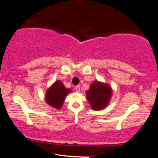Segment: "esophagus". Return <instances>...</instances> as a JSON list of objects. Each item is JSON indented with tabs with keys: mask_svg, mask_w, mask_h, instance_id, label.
<instances>
[{
	"mask_svg": "<svg viewBox=\"0 0 158 158\" xmlns=\"http://www.w3.org/2000/svg\"><path fill=\"white\" fill-rule=\"evenodd\" d=\"M75 90L77 92H80V85H77V86L75 87Z\"/></svg>",
	"mask_w": 158,
	"mask_h": 158,
	"instance_id": "esophagus-1",
	"label": "esophagus"
}]
</instances>
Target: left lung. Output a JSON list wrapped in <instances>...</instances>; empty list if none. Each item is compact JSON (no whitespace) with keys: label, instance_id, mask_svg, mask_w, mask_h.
Wrapping results in <instances>:
<instances>
[{"label":"left lung","instance_id":"8db88e82","mask_svg":"<svg viewBox=\"0 0 158 158\" xmlns=\"http://www.w3.org/2000/svg\"><path fill=\"white\" fill-rule=\"evenodd\" d=\"M113 94L111 86L98 80L93 81L85 92L86 98L94 111H100L109 105Z\"/></svg>","mask_w":158,"mask_h":158}]
</instances>
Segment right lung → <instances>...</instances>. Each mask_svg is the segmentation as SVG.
Wrapping results in <instances>:
<instances>
[{"label": "right lung", "instance_id": "add662e5", "mask_svg": "<svg viewBox=\"0 0 158 158\" xmlns=\"http://www.w3.org/2000/svg\"><path fill=\"white\" fill-rule=\"evenodd\" d=\"M71 92L72 89H67L60 80H56L47 90L45 102L53 108L60 109L63 105L66 96Z\"/></svg>", "mask_w": 158, "mask_h": 158}]
</instances>
